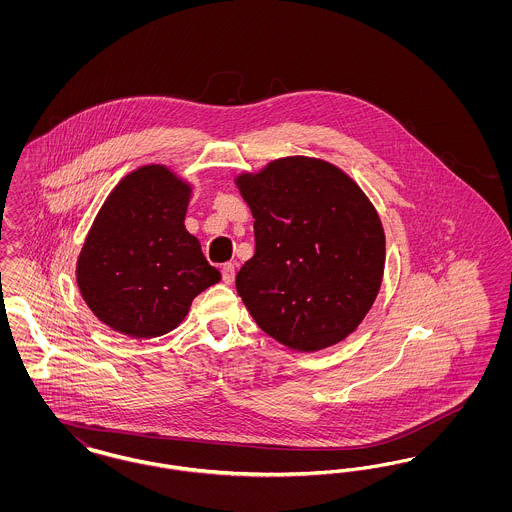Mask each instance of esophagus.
<instances>
[{
    "mask_svg": "<svg viewBox=\"0 0 512 512\" xmlns=\"http://www.w3.org/2000/svg\"><path fill=\"white\" fill-rule=\"evenodd\" d=\"M234 276H236V265H234V263L222 265V282H224V284H232V282H234Z\"/></svg>",
    "mask_w": 512,
    "mask_h": 512,
    "instance_id": "34e87169",
    "label": "esophagus"
}]
</instances>
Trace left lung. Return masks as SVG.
<instances>
[{
  "label": "left lung",
  "instance_id": "left-lung-1",
  "mask_svg": "<svg viewBox=\"0 0 512 512\" xmlns=\"http://www.w3.org/2000/svg\"><path fill=\"white\" fill-rule=\"evenodd\" d=\"M255 255L236 290L259 328L301 353L345 340L382 286L384 226L359 184L315 157H282L236 176Z\"/></svg>",
  "mask_w": 512,
  "mask_h": 512
}]
</instances>
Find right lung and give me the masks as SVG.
<instances>
[{
  "instance_id": "add662e5",
  "label": "right lung",
  "mask_w": 512,
  "mask_h": 512,
  "mask_svg": "<svg viewBox=\"0 0 512 512\" xmlns=\"http://www.w3.org/2000/svg\"><path fill=\"white\" fill-rule=\"evenodd\" d=\"M192 186L165 165L126 174L105 199L76 261L82 299L111 330L147 340L174 330L217 284L186 226Z\"/></svg>"
}]
</instances>
